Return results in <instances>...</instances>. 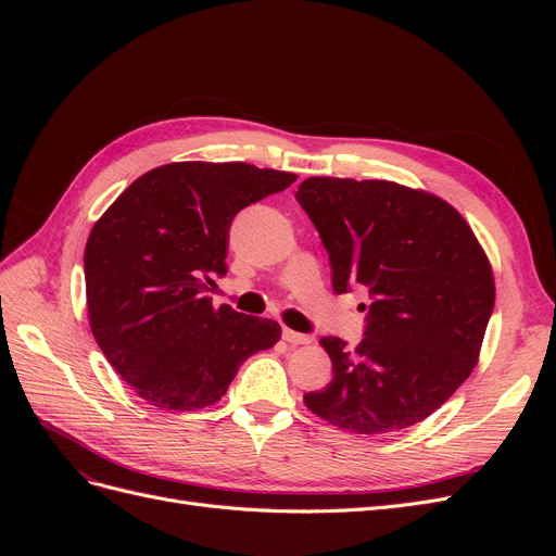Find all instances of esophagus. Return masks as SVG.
Segmentation results:
<instances>
[{"label":"esophagus","mask_w":556,"mask_h":556,"mask_svg":"<svg viewBox=\"0 0 556 556\" xmlns=\"http://www.w3.org/2000/svg\"><path fill=\"white\" fill-rule=\"evenodd\" d=\"M282 339L288 341L290 345H308V343L313 341V336L299 333V331H292V329H285V331H282Z\"/></svg>","instance_id":"1"}]
</instances>
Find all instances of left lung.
Returning <instances> with one entry per match:
<instances>
[{"instance_id":"left-lung-1","label":"left lung","mask_w":556,"mask_h":556,"mask_svg":"<svg viewBox=\"0 0 556 556\" xmlns=\"http://www.w3.org/2000/svg\"><path fill=\"white\" fill-rule=\"evenodd\" d=\"M296 201L319 231L336 294L368 290L355 350L325 336L331 382L308 410L364 435L422 422L478 364L494 276L473 229L441 197L390 180L315 176Z\"/></svg>"}]
</instances>
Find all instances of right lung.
I'll return each mask as SVG.
<instances>
[{
  "label": "right lung",
  "instance_id": "right-lung-1",
  "mask_svg": "<svg viewBox=\"0 0 556 556\" xmlns=\"http://www.w3.org/2000/svg\"><path fill=\"white\" fill-rule=\"evenodd\" d=\"M294 174L245 162H172L143 174L94 223L86 245L90 329L109 364L162 410H199L239 366L274 348V319L213 308L233 215Z\"/></svg>",
  "mask_w": 556,
  "mask_h": 556
}]
</instances>
